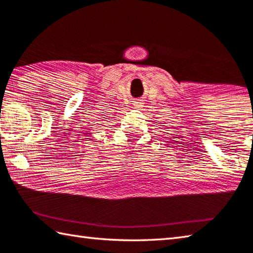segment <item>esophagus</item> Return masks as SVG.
Listing matches in <instances>:
<instances>
[{"label":"esophagus","instance_id":"34e87169","mask_svg":"<svg viewBox=\"0 0 253 253\" xmlns=\"http://www.w3.org/2000/svg\"><path fill=\"white\" fill-rule=\"evenodd\" d=\"M136 103H140V102H136ZM136 106H137V104H136Z\"/></svg>","mask_w":253,"mask_h":253}]
</instances>
